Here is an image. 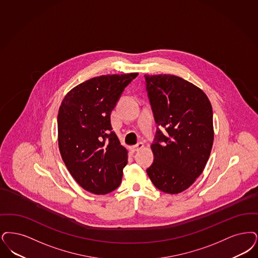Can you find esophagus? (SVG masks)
Here are the masks:
<instances>
[{"instance_id": "1", "label": "esophagus", "mask_w": 258, "mask_h": 258, "mask_svg": "<svg viewBox=\"0 0 258 258\" xmlns=\"http://www.w3.org/2000/svg\"><path fill=\"white\" fill-rule=\"evenodd\" d=\"M143 147H144V144L140 142V143H137L136 145L132 146V147H131V150H132L133 152H138V151H140L141 149H143Z\"/></svg>"}]
</instances>
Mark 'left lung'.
<instances>
[{
  "instance_id": "1",
  "label": "left lung",
  "mask_w": 258,
  "mask_h": 258,
  "mask_svg": "<svg viewBox=\"0 0 258 258\" xmlns=\"http://www.w3.org/2000/svg\"><path fill=\"white\" fill-rule=\"evenodd\" d=\"M144 77L157 124L151 145L155 159L147 174L160 191L177 194L194 183L209 158L214 139L212 106L203 90L179 77Z\"/></svg>"
}]
</instances>
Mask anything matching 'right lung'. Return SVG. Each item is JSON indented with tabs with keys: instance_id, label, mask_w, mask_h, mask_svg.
I'll use <instances>...</instances> for the list:
<instances>
[{
	"instance_id": "add662e5",
	"label": "right lung",
	"mask_w": 258,
	"mask_h": 258,
	"mask_svg": "<svg viewBox=\"0 0 258 258\" xmlns=\"http://www.w3.org/2000/svg\"><path fill=\"white\" fill-rule=\"evenodd\" d=\"M138 73L96 77L64 97L57 115L58 147L75 180L104 195L120 185L127 151L112 131L110 115Z\"/></svg>"
}]
</instances>
